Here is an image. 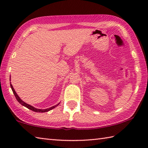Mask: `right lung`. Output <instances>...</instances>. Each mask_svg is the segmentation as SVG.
<instances>
[{
	"label": "right lung",
	"mask_w": 148,
	"mask_h": 148,
	"mask_svg": "<svg viewBox=\"0 0 148 148\" xmlns=\"http://www.w3.org/2000/svg\"><path fill=\"white\" fill-rule=\"evenodd\" d=\"M10 86H11V89H12V92H13L14 95V96H15V97H16V100H18V102H20V103H21V104L22 106L26 107L27 108L29 109H30V110H32V111H34V112H48V111H50V110H51V109H54L55 108H56V107L58 106L59 105V103H58V104H56V105H55V106H54L51 107V108H49L46 109H37V108H34V107H33V106H30V105H29V104H28V103H25V102H23V100H22L20 98V97H19V96L17 95V93H16L15 90H14V89L13 88V87H12V84H11V83H10Z\"/></svg>",
	"instance_id": "obj_1"
}]
</instances>
